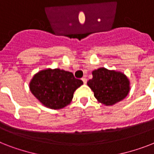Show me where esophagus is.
<instances>
[{"label": "esophagus", "instance_id": "esophagus-1", "mask_svg": "<svg viewBox=\"0 0 154 154\" xmlns=\"http://www.w3.org/2000/svg\"><path fill=\"white\" fill-rule=\"evenodd\" d=\"M82 81H83V82H84V84H86V82H87V79L86 78H85V77H83V78H82Z\"/></svg>", "mask_w": 154, "mask_h": 154}]
</instances>
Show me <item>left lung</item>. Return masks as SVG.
Returning <instances> with one entry per match:
<instances>
[{
  "instance_id": "left-lung-1",
  "label": "left lung",
  "mask_w": 154,
  "mask_h": 154,
  "mask_svg": "<svg viewBox=\"0 0 154 154\" xmlns=\"http://www.w3.org/2000/svg\"><path fill=\"white\" fill-rule=\"evenodd\" d=\"M93 78L87 82L97 101L111 106L125 98L130 91V82L123 72L99 68L92 72Z\"/></svg>"
}]
</instances>
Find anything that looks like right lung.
<instances>
[{"mask_svg": "<svg viewBox=\"0 0 154 154\" xmlns=\"http://www.w3.org/2000/svg\"><path fill=\"white\" fill-rule=\"evenodd\" d=\"M83 82L71 72L60 69H45L37 72L29 82L33 96L45 107L60 109L69 105L73 94Z\"/></svg>", "mask_w": 154, "mask_h": 154, "instance_id": "add662e5", "label": "right lung"}]
</instances>
